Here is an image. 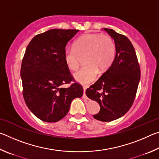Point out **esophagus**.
I'll use <instances>...</instances> for the list:
<instances>
[{
  "label": "esophagus",
  "mask_w": 159,
  "mask_h": 159,
  "mask_svg": "<svg viewBox=\"0 0 159 159\" xmlns=\"http://www.w3.org/2000/svg\"><path fill=\"white\" fill-rule=\"evenodd\" d=\"M88 86H83V98H87L85 95V90L87 89Z\"/></svg>",
  "instance_id": "1"
}]
</instances>
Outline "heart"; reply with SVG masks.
<instances>
[{"label":"heart","instance_id":"obj_1","mask_svg":"<svg viewBox=\"0 0 159 159\" xmlns=\"http://www.w3.org/2000/svg\"><path fill=\"white\" fill-rule=\"evenodd\" d=\"M116 45L108 35L88 34L80 36L74 45H66L64 60L69 69L75 71L80 65V57L85 55L86 64L74 74L81 84H88L96 79L98 71L104 72L112 65L116 55Z\"/></svg>","mask_w":159,"mask_h":159}]
</instances>
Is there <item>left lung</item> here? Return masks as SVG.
Returning <instances> with one entry per match:
<instances>
[{"label":"left lung","mask_w":159,"mask_h":159,"mask_svg":"<svg viewBox=\"0 0 159 159\" xmlns=\"http://www.w3.org/2000/svg\"><path fill=\"white\" fill-rule=\"evenodd\" d=\"M116 45L112 65L86 90V95L100 106L97 120L112 121L123 116L133 104L140 80V68L135 50L130 40L113 29H104Z\"/></svg>","instance_id":"8db88e82"}]
</instances>
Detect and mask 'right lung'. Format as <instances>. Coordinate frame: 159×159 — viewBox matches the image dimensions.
Listing matches in <instances>:
<instances>
[{
  "mask_svg": "<svg viewBox=\"0 0 159 159\" xmlns=\"http://www.w3.org/2000/svg\"><path fill=\"white\" fill-rule=\"evenodd\" d=\"M79 30L50 29L36 35L27 45L21 66L23 97L29 110L43 121L53 123L67 114L71 101L83 89L74 80L64 60V50Z\"/></svg>",
  "mask_w": 159,
  "mask_h": 159,
  "instance_id": "right-lung-1",
  "label": "right lung"
}]
</instances>
